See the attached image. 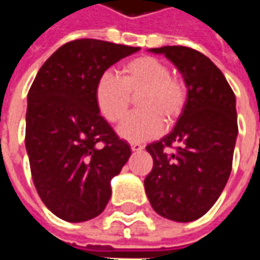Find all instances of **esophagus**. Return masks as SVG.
Instances as JSON below:
<instances>
[{"mask_svg": "<svg viewBox=\"0 0 260 260\" xmlns=\"http://www.w3.org/2000/svg\"><path fill=\"white\" fill-rule=\"evenodd\" d=\"M142 149H143V146L139 145V143H131V150H132V152H139Z\"/></svg>", "mask_w": 260, "mask_h": 260, "instance_id": "34e87169", "label": "esophagus"}]
</instances>
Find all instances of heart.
<instances>
[{"instance_id":"b5f03b06","label":"heart","mask_w":260,"mask_h":260,"mask_svg":"<svg viewBox=\"0 0 260 260\" xmlns=\"http://www.w3.org/2000/svg\"><path fill=\"white\" fill-rule=\"evenodd\" d=\"M99 111L111 124L125 118L132 103L138 97L136 111L119 125L118 134L129 142H145L163 132L164 120L174 124L185 110L188 87L185 82L171 75L166 62L154 57H138L122 68L121 78L113 72H104L99 78L94 90Z\"/></svg>"}]
</instances>
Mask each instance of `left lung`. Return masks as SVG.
<instances>
[{
  "label": "left lung",
  "mask_w": 260,
  "mask_h": 260,
  "mask_svg": "<svg viewBox=\"0 0 260 260\" xmlns=\"http://www.w3.org/2000/svg\"><path fill=\"white\" fill-rule=\"evenodd\" d=\"M150 51L164 54L180 69L188 100L174 129L146 146L153 169L145 189L154 212L188 223L209 212L229 181L238 135L235 94L223 72L193 48L164 46Z\"/></svg>",
  "instance_id": "8db88e82"
}]
</instances>
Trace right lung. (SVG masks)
<instances>
[{
  "label": "right lung",
  "instance_id": "right-lung-1",
  "mask_svg": "<svg viewBox=\"0 0 260 260\" xmlns=\"http://www.w3.org/2000/svg\"><path fill=\"white\" fill-rule=\"evenodd\" d=\"M139 47L78 39L39 69L27 94L26 150L43 203L65 221L99 216L131 147L99 111L96 85L106 69Z\"/></svg>",
  "mask_w": 260,
  "mask_h": 260
}]
</instances>
